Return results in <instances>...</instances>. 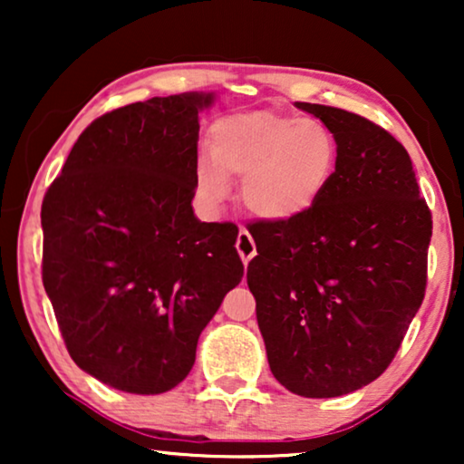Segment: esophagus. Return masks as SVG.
Wrapping results in <instances>:
<instances>
[{
  "label": "esophagus",
  "instance_id": "1",
  "mask_svg": "<svg viewBox=\"0 0 464 464\" xmlns=\"http://www.w3.org/2000/svg\"><path fill=\"white\" fill-rule=\"evenodd\" d=\"M237 251L240 259H243V264L246 266L249 264V259L256 256L257 249H256V240H253V237L246 230H240L238 232V238H237Z\"/></svg>",
  "mask_w": 464,
  "mask_h": 464
}]
</instances>
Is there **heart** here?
<instances>
[{
	"label": "heart",
	"mask_w": 464,
	"mask_h": 464,
	"mask_svg": "<svg viewBox=\"0 0 464 464\" xmlns=\"http://www.w3.org/2000/svg\"><path fill=\"white\" fill-rule=\"evenodd\" d=\"M211 158L200 156L194 179L200 198L221 205L227 179H243L246 211L266 221L306 213L332 181L338 145L325 124L313 118L251 111L221 118L208 137Z\"/></svg>",
	"instance_id": "obj_1"
}]
</instances>
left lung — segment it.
Instances as JSON below:
<instances>
[{"instance_id": "left-lung-1", "label": "left lung", "mask_w": 464, "mask_h": 464, "mask_svg": "<svg viewBox=\"0 0 464 464\" xmlns=\"http://www.w3.org/2000/svg\"><path fill=\"white\" fill-rule=\"evenodd\" d=\"M295 105L327 126L338 164L306 213L251 227L246 285L278 382L340 397L395 359L427 291L433 218L389 130L340 107Z\"/></svg>"}]
</instances>
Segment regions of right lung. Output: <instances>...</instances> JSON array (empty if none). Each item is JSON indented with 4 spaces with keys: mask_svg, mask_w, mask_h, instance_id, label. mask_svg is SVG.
Instances as JSON below:
<instances>
[{
    "mask_svg": "<svg viewBox=\"0 0 464 464\" xmlns=\"http://www.w3.org/2000/svg\"><path fill=\"white\" fill-rule=\"evenodd\" d=\"M170 94L86 126L42 202V281L75 365L135 395L192 370L200 332L245 275L238 227L194 218L198 111Z\"/></svg>",
    "mask_w": 464,
    "mask_h": 464,
    "instance_id": "right-lung-1",
    "label": "right lung"
}]
</instances>
